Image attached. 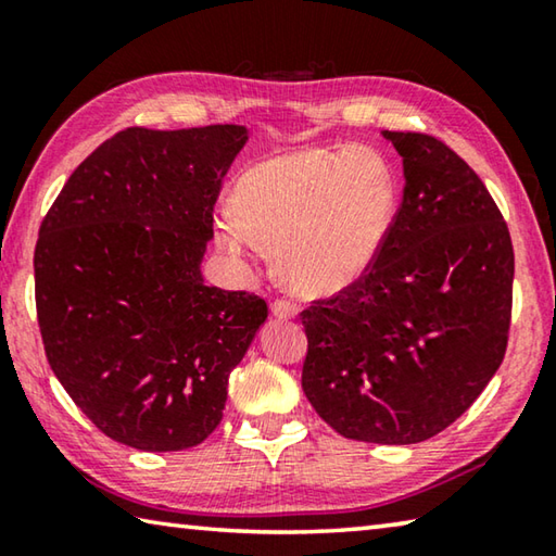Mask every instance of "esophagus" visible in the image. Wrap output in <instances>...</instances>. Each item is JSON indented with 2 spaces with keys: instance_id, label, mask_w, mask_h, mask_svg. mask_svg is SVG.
Here are the masks:
<instances>
[{
  "instance_id": "1",
  "label": "esophagus",
  "mask_w": 556,
  "mask_h": 556,
  "mask_svg": "<svg viewBox=\"0 0 556 556\" xmlns=\"http://www.w3.org/2000/svg\"><path fill=\"white\" fill-rule=\"evenodd\" d=\"M271 314L277 318H294L299 314V306L294 301H287V299H277L275 304H271Z\"/></svg>"
}]
</instances>
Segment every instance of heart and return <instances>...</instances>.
I'll list each match as a JSON object with an SVG mask.
<instances>
[{"mask_svg": "<svg viewBox=\"0 0 556 556\" xmlns=\"http://www.w3.org/2000/svg\"><path fill=\"white\" fill-rule=\"evenodd\" d=\"M394 176L370 147L299 149L250 166L235 208L215 215V240L248 257L275 248L279 277L308 296L336 294L378 255L394 213Z\"/></svg>", "mask_w": 556, "mask_h": 556, "instance_id": "heart-1", "label": "heart"}]
</instances>
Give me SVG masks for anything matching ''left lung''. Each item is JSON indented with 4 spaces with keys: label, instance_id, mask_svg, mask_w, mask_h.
Returning a JSON list of instances; mask_svg holds the SVG:
<instances>
[{
    "label": "left lung",
    "instance_id": "1",
    "mask_svg": "<svg viewBox=\"0 0 556 556\" xmlns=\"http://www.w3.org/2000/svg\"><path fill=\"white\" fill-rule=\"evenodd\" d=\"M382 137L402 156V203L368 271L301 312V388L345 439L419 444L501 368L515 255L495 201L454 149L419 131Z\"/></svg>",
    "mask_w": 556,
    "mask_h": 556
}]
</instances>
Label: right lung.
I'll return each mask as SVG.
<instances>
[{"label": "right lung", "mask_w": 556, "mask_h": 556, "mask_svg": "<svg viewBox=\"0 0 556 556\" xmlns=\"http://www.w3.org/2000/svg\"><path fill=\"white\" fill-rule=\"evenodd\" d=\"M240 125L129 127L65 181L34 252L36 314L63 390L102 434L139 451L199 446L265 299L201 275Z\"/></svg>", "instance_id": "right-lung-1"}]
</instances>
